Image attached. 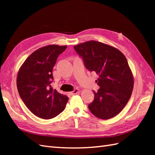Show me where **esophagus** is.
<instances>
[{
	"instance_id": "obj_1",
	"label": "esophagus",
	"mask_w": 155,
	"mask_h": 155,
	"mask_svg": "<svg viewBox=\"0 0 155 155\" xmlns=\"http://www.w3.org/2000/svg\"><path fill=\"white\" fill-rule=\"evenodd\" d=\"M79 92H80V91H79V90L77 89V88H75V89H74L73 91L71 92L70 94H71V95H73V94H76L78 93H79Z\"/></svg>"
}]
</instances>
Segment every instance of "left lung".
Listing matches in <instances>:
<instances>
[{"label":"left lung","instance_id":"8db88e82","mask_svg":"<svg viewBox=\"0 0 155 155\" xmlns=\"http://www.w3.org/2000/svg\"><path fill=\"white\" fill-rule=\"evenodd\" d=\"M85 67L98 75L100 87L88 108L103 120L116 116L126 106L133 93L134 78L125 56L117 48L90 41L74 47Z\"/></svg>","mask_w":155,"mask_h":155}]
</instances>
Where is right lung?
Instances as JSON below:
<instances>
[{"label": "right lung", "instance_id": "1", "mask_svg": "<svg viewBox=\"0 0 155 155\" xmlns=\"http://www.w3.org/2000/svg\"><path fill=\"white\" fill-rule=\"evenodd\" d=\"M67 46L50 45L37 49L28 57L19 68L16 85L26 106L38 117L49 119L57 117L67 104L68 98L53 90L52 68L59 54Z\"/></svg>", "mask_w": 155, "mask_h": 155}]
</instances>
